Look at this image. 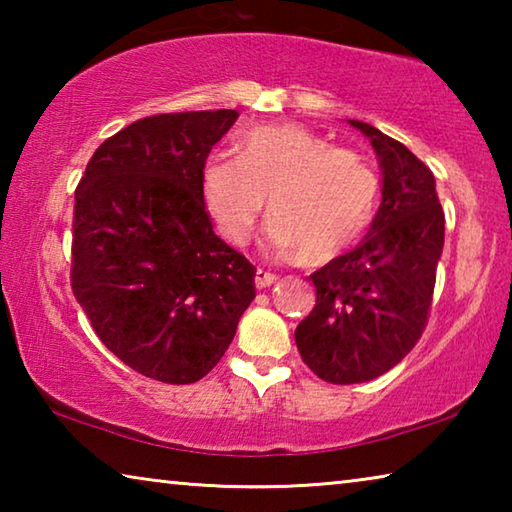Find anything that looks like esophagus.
Wrapping results in <instances>:
<instances>
[{
  "label": "esophagus",
  "mask_w": 512,
  "mask_h": 512,
  "mask_svg": "<svg viewBox=\"0 0 512 512\" xmlns=\"http://www.w3.org/2000/svg\"><path fill=\"white\" fill-rule=\"evenodd\" d=\"M275 282H277V275L275 273L262 271V268H259V271L255 273V287L257 289H268V287H273Z\"/></svg>",
  "instance_id": "1"
}]
</instances>
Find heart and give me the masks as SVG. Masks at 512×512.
I'll list each match as a JSON object with an SVG mask.
<instances>
[{"instance_id": "obj_1", "label": "heart", "mask_w": 512, "mask_h": 512, "mask_svg": "<svg viewBox=\"0 0 512 512\" xmlns=\"http://www.w3.org/2000/svg\"><path fill=\"white\" fill-rule=\"evenodd\" d=\"M237 151L212 155L201 173L207 212L230 244L250 239L266 198L268 244L305 264L334 262L366 232L379 183L357 153L296 124L253 128Z\"/></svg>"}]
</instances>
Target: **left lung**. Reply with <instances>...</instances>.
I'll return each instance as SVG.
<instances>
[{"label":"left lung","mask_w":512,"mask_h":512,"mask_svg":"<svg viewBox=\"0 0 512 512\" xmlns=\"http://www.w3.org/2000/svg\"><path fill=\"white\" fill-rule=\"evenodd\" d=\"M381 171V203L361 244L309 280L316 305L296 329L302 361L329 384H361L397 366L427 323L445 214L436 178L393 137L359 119Z\"/></svg>","instance_id":"left-lung-1"}]
</instances>
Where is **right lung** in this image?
Returning a JSON list of instances; mask_svg holds the SVG:
<instances>
[{"label": "right lung", "mask_w": 512, "mask_h": 512, "mask_svg": "<svg viewBox=\"0 0 512 512\" xmlns=\"http://www.w3.org/2000/svg\"><path fill=\"white\" fill-rule=\"evenodd\" d=\"M237 117L135 121L94 151L76 189L74 296L117 359L164 384L205 377L255 298V266L214 235L201 187Z\"/></svg>", "instance_id": "1"}]
</instances>
